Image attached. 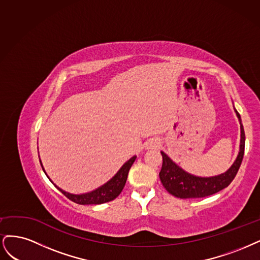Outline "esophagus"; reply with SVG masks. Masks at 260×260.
Segmentation results:
<instances>
[{"label":"esophagus","instance_id":"1","mask_svg":"<svg viewBox=\"0 0 260 260\" xmlns=\"http://www.w3.org/2000/svg\"><path fill=\"white\" fill-rule=\"evenodd\" d=\"M160 147V141L156 139H151L147 144V149H156Z\"/></svg>","mask_w":260,"mask_h":260}]
</instances>
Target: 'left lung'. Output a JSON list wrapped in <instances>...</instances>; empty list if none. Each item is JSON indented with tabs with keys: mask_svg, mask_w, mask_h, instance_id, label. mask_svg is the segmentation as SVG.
Segmentation results:
<instances>
[{
	"mask_svg": "<svg viewBox=\"0 0 260 260\" xmlns=\"http://www.w3.org/2000/svg\"><path fill=\"white\" fill-rule=\"evenodd\" d=\"M234 112H236L240 122V149L236 161L229 167L228 171H225L224 173L217 176H212V177H200V176L192 175L185 170H182L169 155L161 151L163 164L158 175H160L163 187L172 196L180 199L205 198L217 193L218 191L227 188L230 185L240 169L243 155H244L245 147V133L242 125L241 116L236 108H234Z\"/></svg>",
	"mask_w": 260,
	"mask_h": 260,
	"instance_id": "8db88e82",
	"label": "left lung"
}]
</instances>
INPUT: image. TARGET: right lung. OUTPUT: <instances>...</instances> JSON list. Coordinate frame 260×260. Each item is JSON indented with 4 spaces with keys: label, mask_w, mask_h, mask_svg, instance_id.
Segmentation results:
<instances>
[{
    "label": "right lung",
    "mask_w": 260,
    "mask_h": 260,
    "mask_svg": "<svg viewBox=\"0 0 260 260\" xmlns=\"http://www.w3.org/2000/svg\"><path fill=\"white\" fill-rule=\"evenodd\" d=\"M136 155H134L133 157H131L128 161L125 162L121 169L118 171L113 177L107 181L105 185L100 186L99 188L87 192V193H82V194H73V193H69V192H66L64 190L60 189L59 187H57L55 183L52 181V179L48 177L43 165H42V162L40 160L41 166L42 169H43L44 173L46 174V176L48 177V179L51 180L55 187L62 192V194H64L67 198L69 200L73 201L74 203H78L81 205H89V204H103V203H107V202H110V201L114 200L116 197H119V194L122 192L124 186H125V182H126L127 179V175L128 172L131 170V167L133 165V163L135 162L136 160Z\"/></svg>",
    "instance_id": "obj_1"
}]
</instances>
